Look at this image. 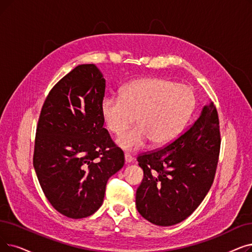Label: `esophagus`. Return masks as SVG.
<instances>
[{"label": "esophagus", "instance_id": "esophagus-1", "mask_svg": "<svg viewBox=\"0 0 252 252\" xmlns=\"http://www.w3.org/2000/svg\"><path fill=\"white\" fill-rule=\"evenodd\" d=\"M133 157L129 155V153H125V160H126V163H130L133 161Z\"/></svg>", "mask_w": 252, "mask_h": 252}]
</instances>
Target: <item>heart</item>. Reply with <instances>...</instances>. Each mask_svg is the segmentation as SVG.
<instances>
[{
    "label": "heart",
    "instance_id": "heart-1",
    "mask_svg": "<svg viewBox=\"0 0 252 252\" xmlns=\"http://www.w3.org/2000/svg\"><path fill=\"white\" fill-rule=\"evenodd\" d=\"M194 105V94L187 85L161 78H141L126 84L120 95H105L100 108L105 126L116 135L137 117L139 125L116 139L120 148L135 151L150 141L157 147L170 144L188 124Z\"/></svg>",
    "mask_w": 252,
    "mask_h": 252
}]
</instances>
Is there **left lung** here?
I'll use <instances>...</instances> for the list:
<instances>
[{
    "label": "left lung",
    "instance_id": "8db88e82",
    "mask_svg": "<svg viewBox=\"0 0 252 252\" xmlns=\"http://www.w3.org/2000/svg\"><path fill=\"white\" fill-rule=\"evenodd\" d=\"M220 149V122L216 108L210 102L173 143L138 157L144 172L136 191L138 212L159 226L187 220L211 188Z\"/></svg>",
    "mask_w": 252,
    "mask_h": 252
}]
</instances>
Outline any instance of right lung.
<instances>
[{
    "mask_svg": "<svg viewBox=\"0 0 252 252\" xmlns=\"http://www.w3.org/2000/svg\"><path fill=\"white\" fill-rule=\"evenodd\" d=\"M106 81L94 63L79 64L50 91L39 117L32 163L43 192L61 214L78 220L102 206L124 151L103 127Z\"/></svg>",
    "mask_w": 252,
    "mask_h": 252,
    "instance_id": "right-lung-1",
    "label": "right lung"
}]
</instances>
